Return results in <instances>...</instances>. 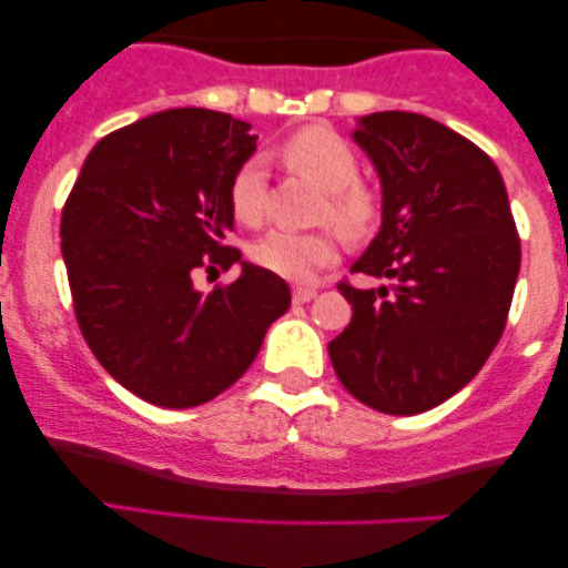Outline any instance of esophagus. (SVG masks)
I'll list each match as a JSON object with an SVG mask.
<instances>
[{"mask_svg":"<svg viewBox=\"0 0 568 568\" xmlns=\"http://www.w3.org/2000/svg\"><path fill=\"white\" fill-rule=\"evenodd\" d=\"M312 298H315V291L312 288H302V285H298V288H293V304H306V302H312Z\"/></svg>","mask_w":568,"mask_h":568,"instance_id":"34e87169","label":"esophagus"}]
</instances>
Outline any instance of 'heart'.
I'll list each match as a JSON object with an SVG mask.
<instances>
[{"label": "heart", "mask_w": 568, "mask_h": 568, "mask_svg": "<svg viewBox=\"0 0 568 568\" xmlns=\"http://www.w3.org/2000/svg\"><path fill=\"white\" fill-rule=\"evenodd\" d=\"M280 158L291 173L302 175L325 192L321 219L331 221L344 237L361 243L374 234L382 219V197L376 186L357 175V154L336 130L306 125L280 146ZM266 173L258 158L245 160L230 181V205L234 219L245 226L264 221ZM338 256L336 234L323 232H270L251 247L253 264L272 275L304 283L321 266L334 264Z\"/></svg>", "instance_id": "b5f03b06"}]
</instances>
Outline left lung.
Masks as SVG:
<instances>
[{"mask_svg":"<svg viewBox=\"0 0 568 568\" xmlns=\"http://www.w3.org/2000/svg\"><path fill=\"white\" fill-rule=\"evenodd\" d=\"M355 141L382 179V230L338 283L352 304L328 344L338 382L382 414L440 406L484 368L505 331L520 240L505 181L484 149L414 112H376Z\"/></svg>","mask_w":568,"mask_h":568,"instance_id":"1","label":"left lung"}]
</instances>
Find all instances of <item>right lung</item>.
Wrapping results in <instances>:
<instances>
[{
    "label": "right lung",
    "instance_id": "obj_1",
    "mask_svg": "<svg viewBox=\"0 0 568 568\" xmlns=\"http://www.w3.org/2000/svg\"><path fill=\"white\" fill-rule=\"evenodd\" d=\"M256 152L251 125L211 109H168L114 130L84 160L61 216L80 331L103 368L141 400L192 408L251 368L291 306L283 277L245 264L207 297L191 272L243 253L230 181Z\"/></svg>",
    "mask_w": 568,
    "mask_h": 568
}]
</instances>
